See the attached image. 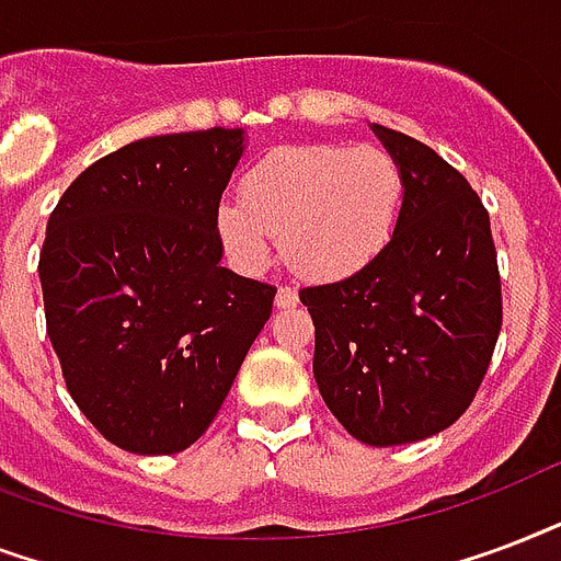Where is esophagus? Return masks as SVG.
<instances>
[{"label": "esophagus", "mask_w": 561, "mask_h": 561, "mask_svg": "<svg viewBox=\"0 0 561 561\" xmlns=\"http://www.w3.org/2000/svg\"><path fill=\"white\" fill-rule=\"evenodd\" d=\"M295 304H298V293H295L293 286H277V295H275L277 310H286V307H295Z\"/></svg>", "instance_id": "esophagus-1"}]
</instances>
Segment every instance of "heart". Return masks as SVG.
<instances>
[{"label":"heart","mask_w":561,"mask_h":561,"mask_svg":"<svg viewBox=\"0 0 561 561\" xmlns=\"http://www.w3.org/2000/svg\"><path fill=\"white\" fill-rule=\"evenodd\" d=\"M403 175L375 146L301 142L268 151L242 175L240 202H221L213 228L237 266L263 268L272 237L307 280L336 284L368 268L392 242Z\"/></svg>","instance_id":"1"}]
</instances>
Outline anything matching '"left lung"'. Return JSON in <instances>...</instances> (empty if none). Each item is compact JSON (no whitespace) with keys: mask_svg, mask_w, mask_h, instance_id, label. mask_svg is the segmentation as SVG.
<instances>
[{"mask_svg":"<svg viewBox=\"0 0 561 561\" xmlns=\"http://www.w3.org/2000/svg\"><path fill=\"white\" fill-rule=\"evenodd\" d=\"M401 167L403 202L386 251L340 284L307 286L312 375L328 410L375 447L436 436L471 407L501 333L492 225L447 160L371 125Z\"/></svg>","mask_w":561,"mask_h":561,"instance_id":"obj_1","label":"left lung"}]
</instances>
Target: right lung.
Here are the masks:
<instances>
[{
	"mask_svg": "<svg viewBox=\"0 0 561 561\" xmlns=\"http://www.w3.org/2000/svg\"><path fill=\"white\" fill-rule=\"evenodd\" d=\"M242 128L163 134L95 160L46 225V333L90 424L128 454H178L216 419L275 286L219 266L213 216Z\"/></svg>",
	"mask_w": 561,
	"mask_h": 561,
	"instance_id": "right-lung-1",
	"label": "right lung"
}]
</instances>
